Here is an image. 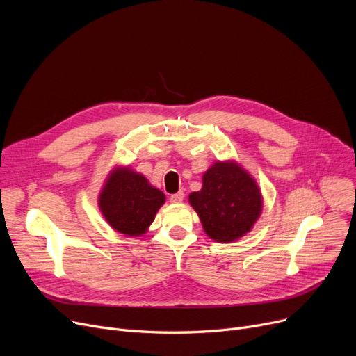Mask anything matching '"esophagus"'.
Returning a JSON list of instances; mask_svg holds the SVG:
<instances>
[{"mask_svg": "<svg viewBox=\"0 0 356 356\" xmlns=\"http://www.w3.org/2000/svg\"><path fill=\"white\" fill-rule=\"evenodd\" d=\"M183 199H184V192L183 191H179L177 193L170 196V202L172 203H180V202H183Z\"/></svg>", "mask_w": 356, "mask_h": 356, "instance_id": "1", "label": "esophagus"}]
</instances>
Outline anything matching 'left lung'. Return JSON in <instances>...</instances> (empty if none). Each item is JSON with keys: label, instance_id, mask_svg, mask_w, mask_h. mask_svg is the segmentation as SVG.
<instances>
[{"label": "left lung", "instance_id": "1", "mask_svg": "<svg viewBox=\"0 0 356 356\" xmlns=\"http://www.w3.org/2000/svg\"><path fill=\"white\" fill-rule=\"evenodd\" d=\"M203 229L218 242L247 234L261 212V193L248 173L234 163H216L203 175V188L189 196Z\"/></svg>", "mask_w": 356, "mask_h": 356}]
</instances>
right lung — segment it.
<instances>
[{"mask_svg": "<svg viewBox=\"0 0 356 356\" xmlns=\"http://www.w3.org/2000/svg\"><path fill=\"white\" fill-rule=\"evenodd\" d=\"M164 193L128 170L112 175L99 196V207L109 225L125 235L144 234L164 203Z\"/></svg>", "mask_w": 356, "mask_h": 356, "instance_id": "obj_1", "label": "right lung"}]
</instances>
